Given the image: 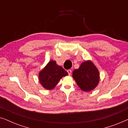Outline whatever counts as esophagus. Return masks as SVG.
Here are the masks:
<instances>
[{
    "mask_svg": "<svg viewBox=\"0 0 128 128\" xmlns=\"http://www.w3.org/2000/svg\"><path fill=\"white\" fill-rule=\"evenodd\" d=\"M67 72L68 73L69 76H70L71 74V70H67Z\"/></svg>",
    "mask_w": 128,
    "mask_h": 128,
    "instance_id": "34e87169",
    "label": "esophagus"
}]
</instances>
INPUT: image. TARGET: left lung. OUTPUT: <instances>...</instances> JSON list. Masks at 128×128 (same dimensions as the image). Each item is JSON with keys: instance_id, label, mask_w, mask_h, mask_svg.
Masks as SVG:
<instances>
[{"instance_id": "obj_1", "label": "left lung", "mask_w": 128, "mask_h": 128, "mask_svg": "<svg viewBox=\"0 0 128 128\" xmlns=\"http://www.w3.org/2000/svg\"><path fill=\"white\" fill-rule=\"evenodd\" d=\"M72 77L81 90L90 92L95 89L100 81V72L91 60L82 62L79 68L72 72Z\"/></svg>"}]
</instances>
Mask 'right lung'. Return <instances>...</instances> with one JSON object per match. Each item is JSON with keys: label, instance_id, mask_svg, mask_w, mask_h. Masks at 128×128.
I'll use <instances>...</instances> for the list:
<instances>
[{"label": "right lung", "instance_id": "1", "mask_svg": "<svg viewBox=\"0 0 128 128\" xmlns=\"http://www.w3.org/2000/svg\"><path fill=\"white\" fill-rule=\"evenodd\" d=\"M68 75L61 66L57 65L56 61L50 60L38 74L40 84L47 90L55 88L60 80L63 76Z\"/></svg>", "mask_w": 128, "mask_h": 128}]
</instances>
